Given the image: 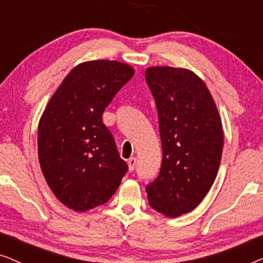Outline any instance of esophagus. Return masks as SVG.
<instances>
[{"mask_svg": "<svg viewBox=\"0 0 263 263\" xmlns=\"http://www.w3.org/2000/svg\"><path fill=\"white\" fill-rule=\"evenodd\" d=\"M127 164H128V169H130V172H133L136 168V164H137V160L136 157H131L130 160L127 161Z\"/></svg>", "mask_w": 263, "mask_h": 263, "instance_id": "34e87169", "label": "esophagus"}]
</instances>
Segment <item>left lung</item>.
<instances>
[{"instance_id": "8db88e82", "label": "left lung", "mask_w": 263, "mask_h": 263, "mask_svg": "<svg viewBox=\"0 0 263 263\" xmlns=\"http://www.w3.org/2000/svg\"><path fill=\"white\" fill-rule=\"evenodd\" d=\"M145 80L163 153L158 176L145 187L147 200L157 212L179 217L200 204L214 182L224 144L221 120L205 83L190 70L154 66Z\"/></svg>"}]
</instances>
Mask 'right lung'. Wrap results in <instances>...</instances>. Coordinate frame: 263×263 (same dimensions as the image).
<instances>
[{
	"instance_id": "right-lung-1",
	"label": "right lung",
	"mask_w": 263,
	"mask_h": 263,
	"mask_svg": "<svg viewBox=\"0 0 263 263\" xmlns=\"http://www.w3.org/2000/svg\"><path fill=\"white\" fill-rule=\"evenodd\" d=\"M135 70L116 61L77 65L47 103L38 127V156L51 191L84 212L112 198L128 170L102 114Z\"/></svg>"
}]
</instances>
